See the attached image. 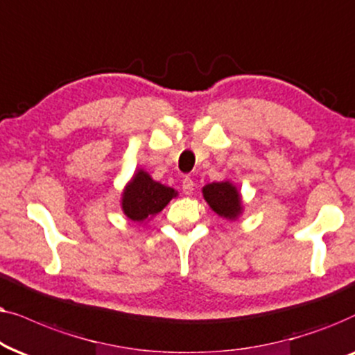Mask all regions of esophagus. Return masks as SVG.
Segmentation results:
<instances>
[{
	"instance_id": "obj_1",
	"label": "esophagus",
	"mask_w": 355,
	"mask_h": 355,
	"mask_svg": "<svg viewBox=\"0 0 355 355\" xmlns=\"http://www.w3.org/2000/svg\"><path fill=\"white\" fill-rule=\"evenodd\" d=\"M182 188H183V193H185V195H191L193 190H195V183H193L190 177H185L182 182Z\"/></svg>"
}]
</instances>
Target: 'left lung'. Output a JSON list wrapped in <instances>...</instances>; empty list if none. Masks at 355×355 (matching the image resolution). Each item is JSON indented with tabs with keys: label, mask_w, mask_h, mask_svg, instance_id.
Listing matches in <instances>:
<instances>
[{
	"label": "left lung",
	"mask_w": 355,
	"mask_h": 355,
	"mask_svg": "<svg viewBox=\"0 0 355 355\" xmlns=\"http://www.w3.org/2000/svg\"><path fill=\"white\" fill-rule=\"evenodd\" d=\"M202 196L211 209L225 217L229 220H235L242 214V198L234 183L230 182H214L202 187Z\"/></svg>",
	"instance_id": "8db88e82"
}]
</instances>
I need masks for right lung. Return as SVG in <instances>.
Returning <instances> with one entry per match:
<instances>
[{
  "mask_svg": "<svg viewBox=\"0 0 355 355\" xmlns=\"http://www.w3.org/2000/svg\"><path fill=\"white\" fill-rule=\"evenodd\" d=\"M177 196L173 188L155 182L144 170H138L125 187L121 195V209L125 216L133 222L149 220Z\"/></svg>",
  "mask_w": 355,
  "mask_h": 355,
  "instance_id": "right-lung-1",
  "label": "right lung"
}]
</instances>
